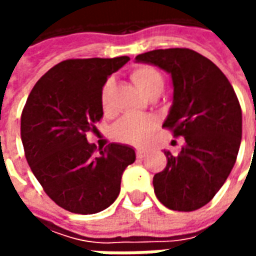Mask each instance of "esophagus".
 Returning a JSON list of instances; mask_svg holds the SVG:
<instances>
[{"instance_id":"obj_1","label":"esophagus","mask_w":256,"mask_h":256,"mask_svg":"<svg viewBox=\"0 0 256 256\" xmlns=\"http://www.w3.org/2000/svg\"><path fill=\"white\" fill-rule=\"evenodd\" d=\"M136 155H137V158H138V159H142V158L146 155V150H137Z\"/></svg>"}]
</instances>
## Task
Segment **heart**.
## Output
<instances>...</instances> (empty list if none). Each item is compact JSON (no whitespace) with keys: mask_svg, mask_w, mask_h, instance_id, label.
<instances>
[{"mask_svg":"<svg viewBox=\"0 0 256 256\" xmlns=\"http://www.w3.org/2000/svg\"><path fill=\"white\" fill-rule=\"evenodd\" d=\"M132 79L144 94L155 89H163V78L155 68L141 66L132 72ZM111 89V80H108L101 90V106L106 111L108 94ZM158 126V120L150 115H126L119 119L111 128L112 138L126 144L141 145L150 138Z\"/></svg>","mask_w":256,"mask_h":256,"instance_id":"obj_1","label":"heart"}]
</instances>
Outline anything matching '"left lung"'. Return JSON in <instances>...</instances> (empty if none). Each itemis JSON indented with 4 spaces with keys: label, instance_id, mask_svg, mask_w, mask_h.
<instances>
[{
    "label": "left lung",
    "instance_id": "1",
    "mask_svg": "<svg viewBox=\"0 0 256 256\" xmlns=\"http://www.w3.org/2000/svg\"><path fill=\"white\" fill-rule=\"evenodd\" d=\"M136 60L172 75V106L163 128L185 138L177 156L164 150L166 167L154 177L156 198L174 211H194L214 198L236 163L242 130L240 102L225 74L194 50L158 49Z\"/></svg>",
    "mask_w": 256,
    "mask_h": 256
}]
</instances>
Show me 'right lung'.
Masks as SVG:
<instances>
[{
	"instance_id": "right-lung-1",
	"label": "right lung",
	"mask_w": 256,
	"mask_h": 256,
	"mask_svg": "<svg viewBox=\"0 0 256 256\" xmlns=\"http://www.w3.org/2000/svg\"><path fill=\"white\" fill-rule=\"evenodd\" d=\"M128 60H64L36 82L22 112L20 134L31 172L48 196L74 214L110 207L124 168L136 160L132 146L115 142L96 156V145L86 138L102 118V86Z\"/></svg>"
}]
</instances>
